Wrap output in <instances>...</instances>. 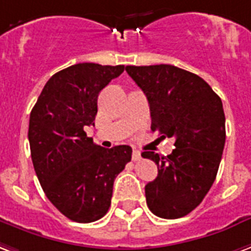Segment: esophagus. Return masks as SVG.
<instances>
[{
  "label": "esophagus",
  "mask_w": 251,
  "mask_h": 251,
  "mask_svg": "<svg viewBox=\"0 0 251 251\" xmlns=\"http://www.w3.org/2000/svg\"><path fill=\"white\" fill-rule=\"evenodd\" d=\"M131 158H133V161H140V159H141V151H138V150H133Z\"/></svg>",
  "instance_id": "1"
}]
</instances>
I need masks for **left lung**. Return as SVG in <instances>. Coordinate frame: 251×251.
I'll return each instance as SVG.
<instances>
[{
	"mask_svg": "<svg viewBox=\"0 0 251 251\" xmlns=\"http://www.w3.org/2000/svg\"><path fill=\"white\" fill-rule=\"evenodd\" d=\"M149 101L151 130L174 138L172 154L144 151L158 166L145 186L150 211L161 218L185 217L210 190L220 168L225 138L221 98L197 74L173 65L126 66Z\"/></svg>",
	"mask_w": 251,
	"mask_h": 251,
	"instance_id": "obj_1",
	"label": "left lung"
}]
</instances>
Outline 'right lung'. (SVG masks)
<instances>
[{"label": "right lung", "instance_id": "right-lung-1", "mask_svg": "<svg viewBox=\"0 0 251 251\" xmlns=\"http://www.w3.org/2000/svg\"><path fill=\"white\" fill-rule=\"evenodd\" d=\"M124 65L83 62L46 82L29 120L33 166L49 201L69 220L89 224L110 207L113 183L131 159L127 145L101 148L85 129L94 126L98 94Z\"/></svg>", "mask_w": 251, "mask_h": 251}]
</instances>
